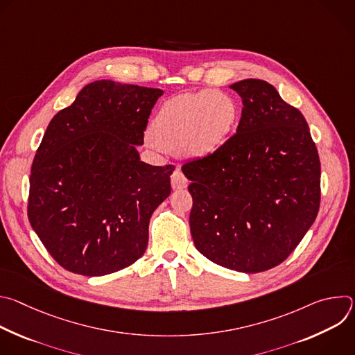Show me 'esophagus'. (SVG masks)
Returning <instances> with one entry per match:
<instances>
[{
    "instance_id": "1",
    "label": "esophagus",
    "mask_w": 355,
    "mask_h": 355,
    "mask_svg": "<svg viewBox=\"0 0 355 355\" xmlns=\"http://www.w3.org/2000/svg\"><path fill=\"white\" fill-rule=\"evenodd\" d=\"M187 185H188L187 177L180 170H175L171 175V187L174 189H182V188H187Z\"/></svg>"
}]
</instances>
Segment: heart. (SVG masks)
I'll use <instances>...</instances> for the list:
<instances>
[{"label": "heart", "instance_id": "1", "mask_svg": "<svg viewBox=\"0 0 355 355\" xmlns=\"http://www.w3.org/2000/svg\"><path fill=\"white\" fill-rule=\"evenodd\" d=\"M237 121L234 101L219 91L170 98L151 122V143L189 157L209 156L227 140Z\"/></svg>", "mask_w": 355, "mask_h": 355}]
</instances>
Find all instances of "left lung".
<instances>
[{
  "label": "left lung",
  "instance_id": "left-lung-1",
  "mask_svg": "<svg viewBox=\"0 0 355 355\" xmlns=\"http://www.w3.org/2000/svg\"><path fill=\"white\" fill-rule=\"evenodd\" d=\"M241 96L237 130L181 170L191 181L189 227L196 250L239 272L288 259L320 205V160L306 119L267 81L230 85Z\"/></svg>",
  "mask_w": 355,
  "mask_h": 355
}]
</instances>
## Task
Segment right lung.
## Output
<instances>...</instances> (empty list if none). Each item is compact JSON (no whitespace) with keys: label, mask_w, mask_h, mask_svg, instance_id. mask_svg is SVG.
I'll list each match as a JSON object with an SVG mask.
<instances>
[{"label":"right lung","mask_w":355,"mask_h":355,"mask_svg":"<svg viewBox=\"0 0 355 355\" xmlns=\"http://www.w3.org/2000/svg\"><path fill=\"white\" fill-rule=\"evenodd\" d=\"M159 88L99 80L50 121L33 159L28 218L56 263L101 277L146 251L151 214L171 193L174 166L140 162Z\"/></svg>","instance_id":"add662e5"}]
</instances>
